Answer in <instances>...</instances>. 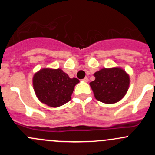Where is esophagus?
<instances>
[{
	"instance_id": "esophagus-1",
	"label": "esophagus",
	"mask_w": 155,
	"mask_h": 155,
	"mask_svg": "<svg viewBox=\"0 0 155 155\" xmlns=\"http://www.w3.org/2000/svg\"><path fill=\"white\" fill-rule=\"evenodd\" d=\"M82 80H83V82H88V78H87V77H85V78H84V79H82Z\"/></svg>"
}]
</instances>
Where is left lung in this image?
Masks as SVG:
<instances>
[{
	"label": "left lung",
	"mask_w": 155,
	"mask_h": 155,
	"mask_svg": "<svg viewBox=\"0 0 155 155\" xmlns=\"http://www.w3.org/2000/svg\"><path fill=\"white\" fill-rule=\"evenodd\" d=\"M94 76L95 79L90 82V86L97 101L112 104L125 96L130 86V76L122 68H103Z\"/></svg>",
	"instance_id": "1"
}]
</instances>
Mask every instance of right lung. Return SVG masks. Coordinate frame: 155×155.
Masks as SVG:
<instances>
[{"mask_svg":"<svg viewBox=\"0 0 155 155\" xmlns=\"http://www.w3.org/2000/svg\"><path fill=\"white\" fill-rule=\"evenodd\" d=\"M79 82V79H71L59 68H43L33 77V87L39 101L54 108L71 100L75 85Z\"/></svg>","mask_w":155,"mask_h":155,"instance_id":"1","label":"right lung"}]
</instances>
